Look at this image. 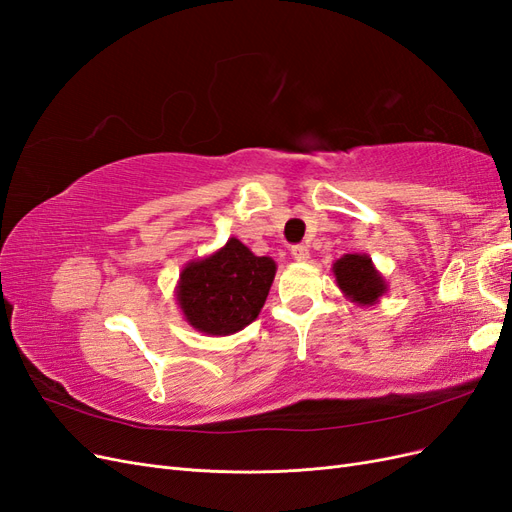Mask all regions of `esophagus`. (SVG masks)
I'll use <instances>...</instances> for the list:
<instances>
[{
  "label": "esophagus",
  "instance_id": "1",
  "mask_svg": "<svg viewBox=\"0 0 512 512\" xmlns=\"http://www.w3.org/2000/svg\"><path fill=\"white\" fill-rule=\"evenodd\" d=\"M290 254H292V258H294V260H299V262H305V260L309 258V250H307V245H292Z\"/></svg>",
  "mask_w": 512,
  "mask_h": 512
}]
</instances>
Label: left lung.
Here are the masks:
<instances>
[{"label":"left lung","instance_id":"left-lung-1","mask_svg":"<svg viewBox=\"0 0 512 512\" xmlns=\"http://www.w3.org/2000/svg\"><path fill=\"white\" fill-rule=\"evenodd\" d=\"M333 275L344 297L361 307L378 305L389 284L367 254H344L333 262Z\"/></svg>","mask_w":512,"mask_h":512}]
</instances>
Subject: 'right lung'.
Segmentation results:
<instances>
[{"mask_svg":"<svg viewBox=\"0 0 512 512\" xmlns=\"http://www.w3.org/2000/svg\"><path fill=\"white\" fill-rule=\"evenodd\" d=\"M277 265L237 237L179 273L175 297L185 322L205 335H232L252 324L265 305Z\"/></svg>","mask_w":512,"mask_h":512,"instance_id":"add662e5","label":"right lung"}]
</instances>
